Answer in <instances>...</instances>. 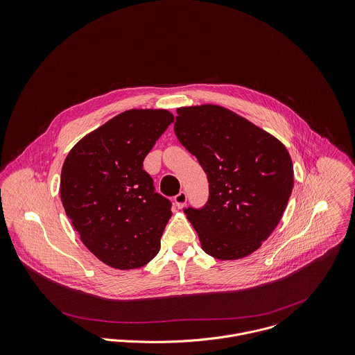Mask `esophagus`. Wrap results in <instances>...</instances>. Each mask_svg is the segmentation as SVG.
Returning <instances> with one entry per match:
<instances>
[{"mask_svg":"<svg viewBox=\"0 0 355 355\" xmlns=\"http://www.w3.org/2000/svg\"><path fill=\"white\" fill-rule=\"evenodd\" d=\"M187 200H188L187 193L181 191L177 196L174 197V204L177 205V208H184V205L187 204Z\"/></svg>","mask_w":355,"mask_h":355,"instance_id":"esophagus-1","label":"esophagus"}]
</instances>
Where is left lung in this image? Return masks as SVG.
<instances>
[{
	"instance_id": "1",
	"label": "left lung",
	"mask_w": 355,
	"mask_h": 355,
	"mask_svg": "<svg viewBox=\"0 0 355 355\" xmlns=\"http://www.w3.org/2000/svg\"><path fill=\"white\" fill-rule=\"evenodd\" d=\"M174 132L209 182L204 207L184 209L202 250L238 260L275 230L294 185L286 147L261 128L216 105L177 109Z\"/></svg>"
}]
</instances>
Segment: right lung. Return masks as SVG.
Returning <instances> with one entry per match:
<instances>
[{"instance_id": "add662e5", "label": "right lung", "mask_w": 355, "mask_h": 355, "mask_svg": "<svg viewBox=\"0 0 355 355\" xmlns=\"http://www.w3.org/2000/svg\"><path fill=\"white\" fill-rule=\"evenodd\" d=\"M174 121L167 110L133 109L107 121L71 150L60 193L87 249L117 270L158 254L171 201L155 192L144 158Z\"/></svg>"}]
</instances>
